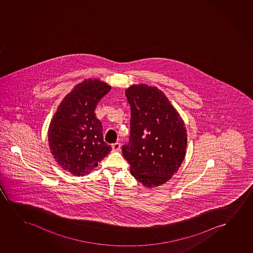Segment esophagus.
<instances>
[{
    "mask_svg": "<svg viewBox=\"0 0 253 253\" xmlns=\"http://www.w3.org/2000/svg\"><path fill=\"white\" fill-rule=\"evenodd\" d=\"M112 150L113 151H119L120 149H121V144L119 143V142H116L114 144H112Z\"/></svg>",
    "mask_w": 253,
    "mask_h": 253,
    "instance_id": "obj_1",
    "label": "esophagus"
}]
</instances>
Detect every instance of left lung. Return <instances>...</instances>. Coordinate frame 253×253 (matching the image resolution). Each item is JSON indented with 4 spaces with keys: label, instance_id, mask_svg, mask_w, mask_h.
I'll return each mask as SVG.
<instances>
[{
    "label": "left lung",
    "instance_id": "left-lung-1",
    "mask_svg": "<svg viewBox=\"0 0 253 253\" xmlns=\"http://www.w3.org/2000/svg\"><path fill=\"white\" fill-rule=\"evenodd\" d=\"M130 105V135L122 147L130 173L148 187L176 173L186 156L187 129L168 97L156 87L133 84L125 90Z\"/></svg>",
    "mask_w": 253,
    "mask_h": 253
}]
</instances>
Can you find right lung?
<instances>
[{"mask_svg": "<svg viewBox=\"0 0 253 253\" xmlns=\"http://www.w3.org/2000/svg\"><path fill=\"white\" fill-rule=\"evenodd\" d=\"M111 87L99 80H84L64 97L48 128L49 148L56 162L75 176L88 174L111 152L95 110Z\"/></svg>", "mask_w": 253, "mask_h": 253, "instance_id": "right-lung-1", "label": "right lung"}]
</instances>
